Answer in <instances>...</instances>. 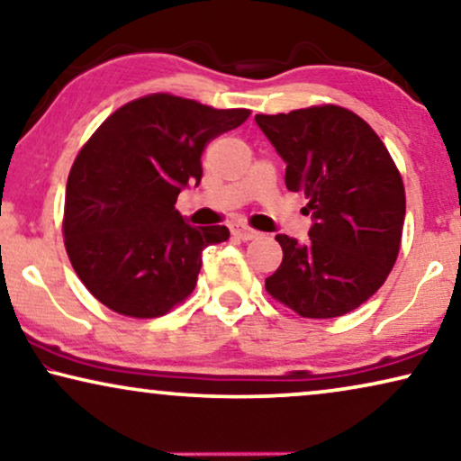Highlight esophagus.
<instances>
[{
  "label": "esophagus",
  "mask_w": 461,
  "mask_h": 461,
  "mask_svg": "<svg viewBox=\"0 0 461 461\" xmlns=\"http://www.w3.org/2000/svg\"><path fill=\"white\" fill-rule=\"evenodd\" d=\"M230 232H232V237L243 239V241H251V239H256V237H258V232H256L254 229H249V226L239 224V222L230 224Z\"/></svg>",
  "instance_id": "34e87169"
}]
</instances>
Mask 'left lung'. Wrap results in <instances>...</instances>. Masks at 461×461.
<instances>
[{
	"label": "left lung",
	"mask_w": 461,
	"mask_h": 461,
	"mask_svg": "<svg viewBox=\"0 0 461 461\" xmlns=\"http://www.w3.org/2000/svg\"><path fill=\"white\" fill-rule=\"evenodd\" d=\"M285 161V186L304 193L308 241L276 235L283 262L267 279L275 300L308 319L367 302L393 270L405 222V186L388 149L342 106L256 115Z\"/></svg>",
	"instance_id": "left-lung-1"
}]
</instances>
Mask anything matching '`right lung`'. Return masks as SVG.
I'll return each instance as SVG.
<instances>
[{
    "mask_svg": "<svg viewBox=\"0 0 461 461\" xmlns=\"http://www.w3.org/2000/svg\"><path fill=\"white\" fill-rule=\"evenodd\" d=\"M248 117V109L150 94L94 131L68 174L62 222L68 260L94 298L150 319L193 292L203 249L230 232L188 224L176 199L201 182L205 144Z\"/></svg>",
    "mask_w": 461,
    "mask_h": 461,
    "instance_id": "right-lung-1",
    "label": "right lung"
}]
</instances>
